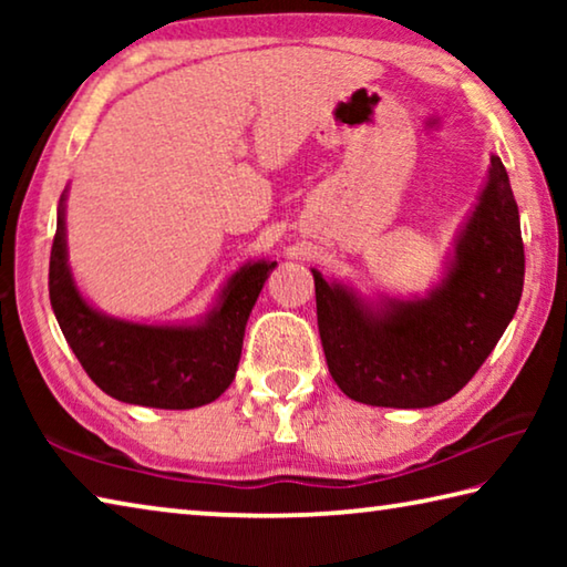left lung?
<instances>
[{
	"mask_svg": "<svg viewBox=\"0 0 567 567\" xmlns=\"http://www.w3.org/2000/svg\"><path fill=\"white\" fill-rule=\"evenodd\" d=\"M312 277L324 360L344 395L378 408L450 400L493 352L523 295L520 215L501 157H493L453 270L427 300L372 312L318 270Z\"/></svg>",
	"mask_w": 567,
	"mask_h": 567,
	"instance_id": "left-lung-1",
	"label": "left lung"
}]
</instances>
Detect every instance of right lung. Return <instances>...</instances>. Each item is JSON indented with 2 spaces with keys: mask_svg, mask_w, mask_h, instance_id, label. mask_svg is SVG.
<instances>
[{
  "mask_svg": "<svg viewBox=\"0 0 567 567\" xmlns=\"http://www.w3.org/2000/svg\"><path fill=\"white\" fill-rule=\"evenodd\" d=\"M277 262L245 265L227 282L213 315L195 328H150L104 318L82 300L66 267L60 205L50 255V300L64 340L110 398L162 410L217 400L235 380L245 324Z\"/></svg>",
  "mask_w": 567,
  "mask_h": 567,
  "instance_id": "obj_1",
  "label": "right lung"
}]
</instances>
